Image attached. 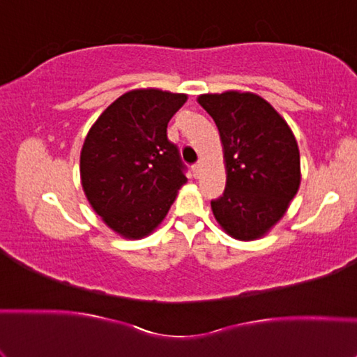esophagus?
<instances>
[{
	"mask_svg": "<svg viewBox=\"0 0 357 357\" xmlns=\"http://www.w3.org/2000/svg\"><path fill=\"white\" fill-rule=\"evenodd\" d=\"M199 172H201V165H199V162H198V164H193V165H192V173H193V176H195V178H198V176H199Z\"/></svg>",
	"mask_w": 357,
	"mask_h": 357,
	"instance_id": "esophagus-1",
	"label": "esophagus"
}]
</instances>
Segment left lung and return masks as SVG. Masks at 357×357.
<instances>
[{
  "label": "left lung",
  "instance_id": "obj_1",
  "mask_svg": "<svg viewBox=\"0 0 357 357\" xmlns=\"http://www.w3.org/2000/svg\"><path fill=\"white\" fill-rule=\"evenodd\" d=\"M198 102L213 118L224 146L225 190L211 201L216 221L234 239L261 238L284 216L301 184L291 128L250 92L207 93Z\"/></svg>",
  "mask_w": 357,
  "mask_h": 357
}]
</instances>
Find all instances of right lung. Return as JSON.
I'll list each match as a JSON object with an SVG mask.
<instances>
[{
	"label": "right lung",
	"instance_id": "right-lung-1",
	"mask_svg": "<svg viewBox=\"0 0 357 357\" xmlns=\"http://www.w3.org/2000/svg\"><path fill=\"white\" fill-rule=\"evenodd\" d=\"M187 95L138 89L119 96L90 128L81 150V183L90 206L127 239L162 222L185 184V169L167 124Z\"/></svg>",
	"mask_w": 357,
	"mask_h": 357
}]
</instances>
